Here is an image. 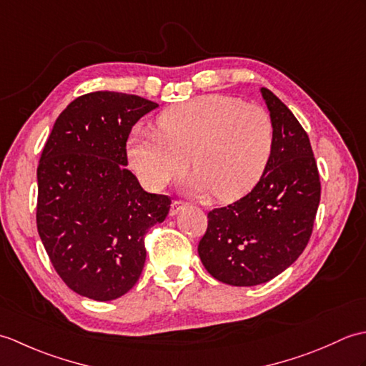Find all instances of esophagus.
<instances>
[{"mask_svg": "<svg viewBox=\"0 0 366 366\" xmlns=\"http://www.w3.org/2000/svg\"><path fill=\"white\" fill-rule=\"evenodd\" d=\"M184 206H185L184 201H179V199L173 201V203H171V207H169V215L179 214V212H181V209H184Z\"/></svg>", "mask_w": 366, "mask_h": 366, "instance_id": "34e87169", "label": "esophagus"}]
</instances>
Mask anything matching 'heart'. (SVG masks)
Here are the masks:
<instances>
[{
    "label": "heart",
    "instance_id": "obj_1",
    "mask_svg": "<svg viewBox=\"0 0 366 366\" xmlns=\"http://www.w3.org/2000/svg\"><path fill=\"white\" fill-rule=\"evenodd\" d=\"M159 132L135 130L127 157L144 187L162 190L192 167V189L229 201L250 192L267 168L274 124L261 107L207 94L168 108Z\"/></svg>",
    "mask_w": 366,
    "mask_h": 366
}]
</instances>
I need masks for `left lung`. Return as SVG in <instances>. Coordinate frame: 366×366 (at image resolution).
Here are the masks:
<instances>
[{
    "instance_id": "8db88e82",
    "label": "left lung",
    "mask_w": 366,
    "mask_h": 366,
    "mask_svg": "<svg viewBox=\"0 0 366 366\" xmlns=\"http://www.w3.org/2000/svg\"><path fill=\"white\" fill-rule=\"evenodd\" d=\"M262 99L274 124V149L254 189L207 214L198 254L215 280L256 286L282 274L312 236L321 182L307 132L267 88Z\"/></svg>"
}]
</instances>
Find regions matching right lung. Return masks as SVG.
<instances>
[{"label": "right lung", "mask_w": 366, "mask_h": 366, "mask_svg": "<svg viewBox=\"0 0 366 366\" xmlns=\"http://www.w3.org/2000/svg\"><path fill=\"white\" fill-rule=\"evenodd\" d=\"M159 105L97 91L58 116L37 167V231L61 280L107 302L138 282L144 236L167 219L171 199L147 193L127 165L132 127Z\"/></svg>", "instance_id": "1"}]
</instances>
